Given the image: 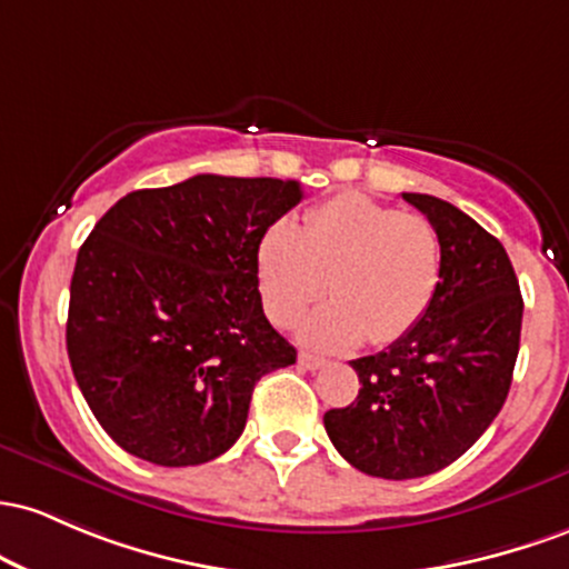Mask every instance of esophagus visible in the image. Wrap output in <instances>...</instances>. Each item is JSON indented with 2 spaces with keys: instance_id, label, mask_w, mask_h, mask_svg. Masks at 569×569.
Masks as SVG:
<instances>
[{
  "instance_id": "1",
  "label": "esophagus",
  "mask_w": 569,
  "mask_h": 569,
  "mask_svg": "<svg viewBox=\"0 0 569 569\" xmlns=\"http://www.w3.org/2000/svg\"><path fill=\"white\" fill-rule=\"evenodd\" d=\"M298 366L306 368V370H317V368L325 366V360H322V357L311 355V352H301V355H298Z\"/></svg>"
}]
</instances>
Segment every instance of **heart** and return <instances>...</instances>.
I'll return each instance as SVG.
<instances>
[{
    "mask_svg": "<svg viewBox=\"0 0 569 569\" xmlns=\"http://www.w3.org/2000/svg\"><path fill=\"white\" fill-rule=\"evenodd\" d=\"M440 268V236L427 217L362 193L317 203L301 228L271 222L258 241L260 298L282 328L322 298L328 279L333 301L301 325L303 341L328 352L406 338L436 301Z\"/></svg>",
    "mask_w": 569,
    "mask_h": 569,
    "instance_id": "obj_1",
    "label": "heart"
}]
</instances>
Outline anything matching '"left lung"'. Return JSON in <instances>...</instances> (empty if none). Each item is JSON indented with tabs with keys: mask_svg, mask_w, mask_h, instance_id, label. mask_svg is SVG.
<instances>
[{
	"mask_svg": "<svg viewBox=\"0 0 569 569\" xmlns=\"http://www.w3.org/2000/svg\"><path fill=\"white\" fill-rule=\"evenodd\" d=\"M403 199L440 236L438 296L406 338L352 360L362 385L355 403L325 413L338 455L389 481L438 473L487 432L508 398L525 315L495 236L436 196Z\"/></svg>",
	"mask_w": 569,
	"mask_h": 569,
	"instance_id": "1",
	"label": "left lung"
}]
</instances>
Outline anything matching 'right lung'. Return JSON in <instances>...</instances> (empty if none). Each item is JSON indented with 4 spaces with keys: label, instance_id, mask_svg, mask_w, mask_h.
<instances>
[{
    "label": "right lung",
    "instance_id": "obj_1",
    "mask_svg": "<svg viewBox=\"0 0 569 569\" xmlns=\"http://www.w3.org/2000/svg\"><path fill=\"white\" fill-rule=\"evenodd\" d=\"M301 182L196 174L133 190L82 241L67 352L120 449L163 468L226 455L260 376L296 362L258 290V241Z\"/></svg>",
    "mask_w": 569,
    "mask_h": 569
}]
</instances>
